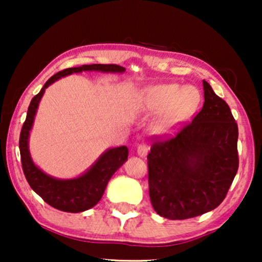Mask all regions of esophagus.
<instances>
[{"instance_id": "34e87169", "label": "esophagus", "mask_w": 262, "mask_h": 262, "mask_svg": "<svg viewBox=\"0 0 262 262\" xmlns=\"http://www.w3.org/2000/svg\"><path fill=\"white\" fill-rule=\"evenodd\" d=\"M148 150H149V146L144 144V143H142V144H138V146H137V152L141 157H144L146 154H148Z\"/></svg>"}]
</instances>
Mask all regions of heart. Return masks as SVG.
<instances>
[{"label": "heart", "instance_id": "b5f03b06", "mask_svg": "<svg viewBox=\"0 0 262 262\" xmlns=\"http://www.w3.org/2000/svg\"><path fill=\"white\" fill-rule=\"evenodd\" d=\"M202 95L194 85L180 87L177 83L149 88L143 95V103L150 111H166L156 121L159 131H167L191 116L198 107Z\"/></svg>", "mask_w": 262, "mask_h": 262}]
</instances>
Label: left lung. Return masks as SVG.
<instances>
[{"mask_svg": "<svg viewBox=\"0 0 262 262\" xmlns=\"http://www.w3.org/2000/svg\"><path fill=\"white\" fill-rule=\"evenodd\" d=\"M203 85L202 111L174 136L156 138L148 154L150 202L168 220L216 209L238 169L237 124L228 103Z\"/></svg>", "mask_w": 262, "mask_h": 262, "instance_id": "8db88e82", "label": "left lung"}]
</instances>
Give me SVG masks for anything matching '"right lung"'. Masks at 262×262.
<instances>
[{
    "label": "right lung",
    "mask_w": 262,
    "mask_h": 262,
    "mask_svg": "<svg viewBox=\"0 0 262 262\" xmlns=\"http://www.w3.org/2000/svg\"><path fill=\"white\" fill-rule=\"evenodd\" d=\"M82 71L124 73L125 68L117 64H91V66L68 68L53 75L46 81L41 91L32 99L28 106L26 120L21 128L19 141L21 164H23L24 174L31 188L38 195H40L42 200L50 206L64 211V212L73 213L92 209L100 202L110 179L123 166L128 156V149L125 145L108 149L84 174L75 179H68V180L50 177L39 169L32 161L30 150H28V137H30L34 116L37 113L39 102L44 95L45 89L55 81L59 80L60 77L74 73H82Z\"/></svg>",
    "instance_id": "add662e5"
}]
</instances>
